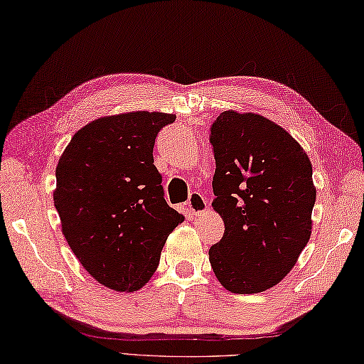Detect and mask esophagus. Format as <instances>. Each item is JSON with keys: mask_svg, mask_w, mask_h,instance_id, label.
Here are the masks:
<instances>
[{"mask_svg": "<svg viewBox=\"0 0 364 364\" xmlns=\"http://www.w3.org/2000/svg\"><path fill=\"white\" fill-rule=\"evenodd\" d=\"M187 207L191 211V215L202 216V215H205V213L208 211V202H207L205 198L202 196L200 193L194 191V193L190 194V199L187 202Z\"/></svg>", "mask_w": 364, "mask_h": 364, "instance_id": "1", "label": "esophagus"}]
</instances>
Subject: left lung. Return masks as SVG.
Returning a JSON list of instances; mask_svg holds the SVG:
<instances>
[{"label": "left lung", "instance_id": "obj_1", "mask_svg": "<svg viewBox=\"0 0 364 364\" xmlns=\"http://www.w3.org/2000/svg\"><path fill=\"white\" fill-rule=\"evenodd\" d=\"M211 205L223 239L210 249L218 281L232 294H259L295 267L312 233V164L289 132L255 112L224 111L213 123Z\"/></svg>", "mask_w": 364, "mask_h": 364}]
</instances>
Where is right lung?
I'll use <instances>...</instances> for the list:
<instances>
[{"label": "right lung", "instance_id": "add662e5", "mask_svg": "<svg viewBox=\"0 0 364 364\" xmlns=\"http://www.w3.org/2000/svg\"><path fill=\"white\" fill-rule=\"evenodd\" d=\"M174 114L131 111L80 128L57 164L61 232L102 286L137 291L151 279L166 237L183 215L164 199L154 166L157 132Z\"/></svg>", "mask_w": 364, "mask_h": 364}]
</instances>
